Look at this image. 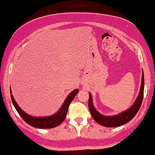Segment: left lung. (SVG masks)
Here are the masks:
<instances>
[{
    "label": "left lung",
    "mask_w": 155,
    "mask_h": 155,
    "mask_svg": "<svg viewBox=\"0 0 155 155\" xmlns=\"http://www.w3.org/2000/svg\"><path fill=\"white\" fill-rule=\"evenodd\" d=\"M144 73L142 71V77H141V84L139 95L137 98L135 102L133 104V105L129 107V109L122 112L118 114L115 116H104L98 112L96 110L94 106V104L92 102V94L89 93V99H88V107L92 117L93 119L99 124L103 125L104 127H118L120 125H124L127 124V122L131 121L134 118L141 106V104L143 99V93H144Z\"/></svg>",
    "instance_id": "left-lung-1"
}]
</instances>
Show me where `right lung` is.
Returning a JSON list of instances; mask_svg holds the SVG:
<instances>
[{
	"label": "right lung",
	"instance_id": "right-lung-1",
	"mask_svg": "<svg viewBox=\"0 0 155 155\" xmlns=\"http://www.w3.org/2000/svg\"><path fill=\"white\" fill-rule=\"evenodd\" d=\"M78 89H75L73 92H71L70 94L67 97L66 100L61 108L58 111H57L55 114L49 116H45V117H34L31 116L30 115L28 114L25 112L24 111L21 110L18 104L14 100V97L12 94V91L11 88H10V96H11V100L13 105L15 107L18 113L19 114L21 118L26 122L28 124L32 127H36V128H40V129H50L53 128L59 125L62 122L64 121V119L66 117L68 107L70 105L71 102L73 101L75 96L77 95L78 92Z\"/></svg>",
	"mask_w": 155,
	"mask_h": 155
}]
</instances>
